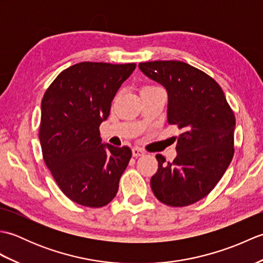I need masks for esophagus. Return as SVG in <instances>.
Returning a JSON list of instances; mask_svg holds the SVG:
<instances>
[{"instance_id":"obj_1","label":"esophagus","mask_w":263,"mask_h":263,"mask_svg":"<svg viewBox=\"0 0 263 263\" xmlns=\"http://www.w3.org/2000/svg\"><path fill=\"white\" fill-rule=\"evenodd\" d=\"M132 155L133 157H139V156H143L144 155V150L139 147H135L132 149Z\"/></svg>"}]
</instances>
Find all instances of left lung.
Wrapping results in <instances>:
<instances>
[{
	"label": "left lung",
	"mask_w": 263,
	"mask_h": 263,
	"mask_svg": "<svg viewBox=\"0 0 263 263\" xmlns=\"http://www.w3.org/2000/svg\"><path fill=\"white\" fill-rule=\"evenodd\" d=\"M150 79L168 92L167 122L182 130L177 157L157 155L158 170L150 185L160 202L185 206L208 195L233 159L235 115L215 79L181 61L139 63Z\"/></svg>",
	"instance_id": "left-lung-1"
}]
</instances>
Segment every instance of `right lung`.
Here are the masks:
<instances>
[{"label":"right lung","mask_w":263,"mask_h":263,"mask_svg":"<svg viewBox=\"0 0 263 263\" xmlns=\"http://www.w3.org/2000/svg\"><path fill=\"white\" fill-rule=\"evenodd\" d=\"M136 63L81 62L63 70L42 99L38 137L43 158L66 197L99 208L117 193L131 149L102 144L99 126Z\"/></svg>","instance_id":"1"}]
</instances>
